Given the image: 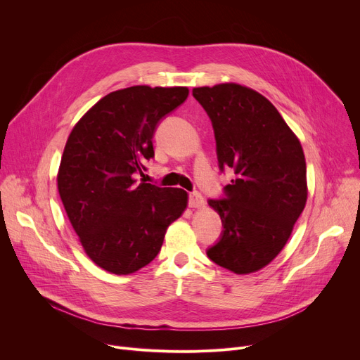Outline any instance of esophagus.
I'll return each mask as SVG.
<instances>
[{
    "label": "esophagus",
    "mask_w": 360,
    "mask_h": 360,
    "mask_svg": "<svg viewBox=\"0 0 360 360\" xmlns=\"http://www.w3.org/2000/svg\"><path fill=\"white\" fill-rule=\"evenodd\" d=\"M204 205V198L200 193H191L190 194V207L191 209H200Z\"/></svg>",
    "instance_id": "34e87169"
}]
</instances>
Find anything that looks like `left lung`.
<instances>
[{
	"label": "left lung",
	"mask_w": 360,
	"mask_h": 360,
	"mask_svg": "<svg viewBox=\"0 0 360 360\" xmlns=\"http://www.w3.org/2000/svg\"><path fill=\"white\" fill-rule=\"evenodd\" d=\"M210 117L219 166L235 179L224 200H210L223 233L207 255L236 274L264 269L280 254L308 198L307 162L299 139L274 105L236 83L194 87Z\"/></svg>",
	"instance_id": "obj_1"
}]
</instances>
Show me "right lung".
Masks as SVG:
<instances>
[{
    "label": "right lung",
    "mask_w": 360,
    "mask_h": 360,
    "mask_svg": "<svg viewBox=\"0 0 360 360\" xmlns=\"http://www.w3.org/2000/svg\"><path fill=\"white\" fill-rule=\"evenodd\" d=\"M188 87L132 86L94 103L71 129L56 185L87 257L113 274H131L159 254L170 223L182 216L181 188L139 182L155 156L159 121L188 98Z\"/></svg>",
    "instance_id": "1"
}]
</instances>
